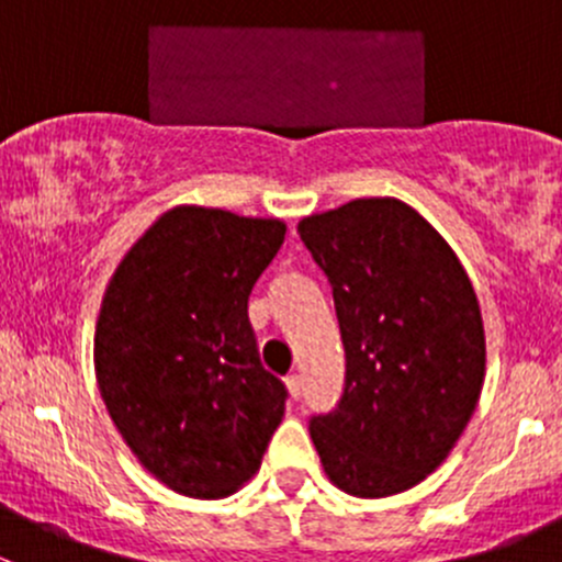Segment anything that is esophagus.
Instances as JSON below:
<instances>
[{
  "mask_svg": "<svg viewBox=\"0 0 562 562\" xmlns=\"http://www.w3.org/2000/svg\"><path fill=\"white\" fill-rule=\"evenodd\" d=\"M285 389H288V396H291V400H299V396H302V378L288 375L285 378Z\"/></svg>",
  "mask_w": 562,
  "mask_h": 562,
  "instance_id": "esophagus-1",
  "label": "esophagus"
}]
</instances>
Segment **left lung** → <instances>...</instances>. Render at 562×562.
Listing matches in <instances>:
<instances>
[{"instance_id":"obj_1","label":"left lung","mask_w":562,"mask_h":562,"mask_svg":"<svg viewBox=\"0 0 562 562\" xmlns=\"http://www.w3.org/2000/svg\"><path fill=\"white\" fill-rule=\"evenodd\" d=\"M299 234L331 282L345 345L342 400L310 438L334 486L400 495L449 459L479 405L486 339L473 282L400 198L310 214Z\"/></svg>"}]
</instances>
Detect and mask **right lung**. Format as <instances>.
I'll use <instances>...</instances> for the list:
<instances>
[{
	"label": "right lung",
	"mask_w": 562,
	"mask_h": 562,
	"mask_svg": "<svg viewBox=\"0 0 562 562\" xmlns=\"http://www.w3.org/2000/svg\"><path fill=\"white\" fill-rule=\"evenodd\" d=\"M288 225L228 209L162 212L124 252L94 323V378L135 459L220 501L258 473L288 391L260 367L247 299Z\"/></svg>",
	"instance_id": "1"
}]
</instances>
